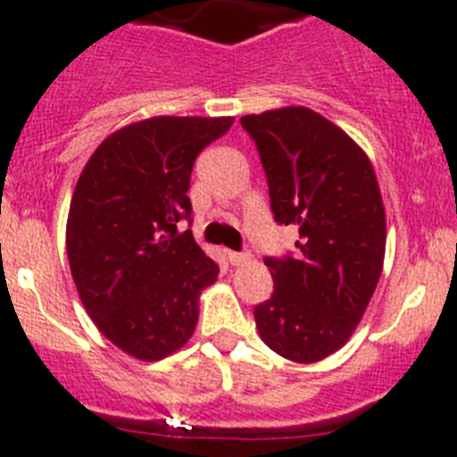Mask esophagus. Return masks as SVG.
Returning <instances> with one entry per match:
<instances>
[{
  "mask_svg": "<svg viewBox=\"0 0 457 457\" xmlns=\"http://www.w3.org/2000/svg\"><path fill=\"white\" fill-rule=\"evenodd\" d=\"M225 256H228V261L232 262V265H245V262L252 261L250 252H232V250H229Z\"/></svg>",
  "mask_w": 457,
  "mask_h": 457,
  "instance_id": "34e87169",
  "label": "esophagus"
}]
</instances>
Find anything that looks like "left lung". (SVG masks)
Instances as JSON below:
<instances>
[{
    "instance_id": "obj_1",
    "label": "left lung",
    "mask_w": 457,
    "mask_h": 457,
    "mask_svg": "<svg viewBox=\"0 0 457 457\" xmlns=\"http://www.w3.org/2000/svg\"><path fill=\"white\" fill-rule=\"evenodd\" d=\"M278 225H296V254L265 256L270 301L254 307L278 356L318 362L343 347L370 305L385 261L380 187L365 152L310 108L247 114Z\"/></svg>"
}]
</instances>
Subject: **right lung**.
Returning <instances> with one entry per match:
<instances>
[{"label": "right lung", "instance_id": "add662e5", "mask_svg": "<svg viewBox=\"0 0 457 457\" xmlns=\"http://www.w3.org/2000/svg\"><path fill=\"white\" fill-rule=\"evenodd\" d=\"M232 117H152L121 128L86 163L66 250L81 303L101 334L139 361L181 349L199 320V294L219 265L196 245L187 196L199 152Z\"/></svg>", "mask_w": 457, "mask_h": 457}]
</instances>
